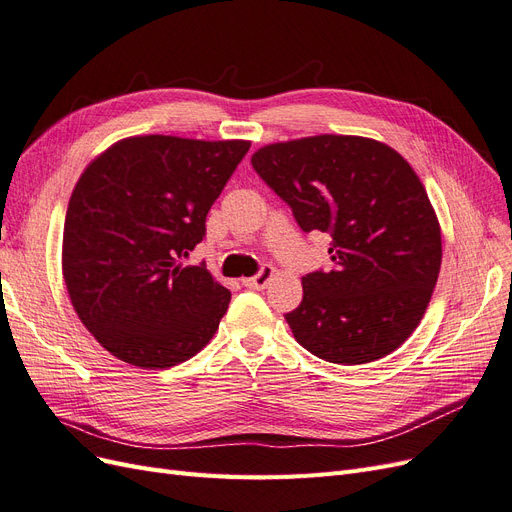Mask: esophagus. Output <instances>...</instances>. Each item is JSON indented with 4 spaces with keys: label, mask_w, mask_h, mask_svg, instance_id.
I'll use <instances>...</instances> for the list:
<instances>
[{
    "label": "esophagus",
    "mask_w": 512,
    "mask_h": 512,
    "mask_svg": "<svg viewBox=\"0 0 512 512\" xmlns=\"http://www.w3.org/2000/svg\"><path fill=\"white\" fill-rule=\"evenodd\" d=\"M273 273H275V269H273L271 265H262L260 271H258L254 277H247V280H243V286L254 288V290H262V288H265V286L271 282Z\"/></svg>",
    "instance_id": "34e87169"
}]
</instances>
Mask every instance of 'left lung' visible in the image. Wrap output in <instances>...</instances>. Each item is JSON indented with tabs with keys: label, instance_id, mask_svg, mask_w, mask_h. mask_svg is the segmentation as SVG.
Masks as SVG:
<instances>
[{
	"label": "left lung",
	"instance_id": "left-lung-1",
	"mask_svg": "<svg viewBox=\"0 0 512 512\" xmlns=\"http://www.w3.org/2000/svg\"><path fill=\"white\" fill-rule=\"evenodd\" d=\"M258 177L303 232L331 235V271L303 277V301L284 314L322 361L363 365L397 350L436 288L442 237L412 166L363 136H309L252 156Z\"/></svg>",
	"mask_w": 512,
	"mask_h": 512
}]
</instances>
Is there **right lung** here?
Instances as JSON below:
<instances>
[{"instance_id": "1", "label": "right lung", "mask_w": 512, "mask_h": 512, "mask_svg": "<svg viewBox=\"0 0 512 512\" xmlns=\"http://www.w3.org/2000/svg\"><path fill=\"white\" fill-rule=\"evenodd\" d=\"M247 141L134 136L91 162L64 224V280L87 331L143 369L188 361L226 314L205 262L183 267Z\"/></svg>"}]
</instances>
